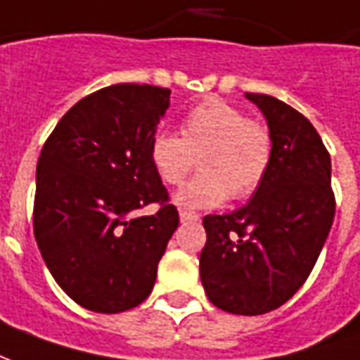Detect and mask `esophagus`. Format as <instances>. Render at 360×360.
Listing matches in <instances>:
<instances>
[{"instance_id":"1","label":"esophagus","mask_w":360,"mask_h":360,"mask_svg":"<svg viewBox=\"0 0 360 360\" xmlns=\"http://www.w3.org/2000/svg\"><path fill=\"white\" fill-rule=\"evenodd\" d=\"M198 219H200V215H198V213H194V212H186V210H182V212H180V221H198Z\"/></svg>"}]
</instances>
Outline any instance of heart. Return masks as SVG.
Here are the masks:
<instances>
[{
  "label": "heart",
  "instance_id": "heart-1",
  "mask_svg": "<svg viewBox=\"0 0 360 360\" xmlns=\"http://www.w3.org/2000/svg\"><path fill=\"white\" fill-rule=\"evenodd\" d=\"M150 165L168 186H180L194 170L200 174L176 194V204L188 210L221 205L229 195H251L269 172L272 139L259 121L221 100H207L180 125V137L158 131L148 148Z\"/></svg>",
  "mask_w": 360,
  "mask_h": 360
}]
</instances>
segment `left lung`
<instances>
[{"label": "left lung", "instance_id": "left-lung-1", "mask_svg": "<svg viewBox=\"0 0 360 360\" xmlns=\"http://www.w3.org/2000/svg\"><path fill=\"white\" fill-rule=\"evenodd\" d=\"M245 96L269 123L272 158L249 204L204 217L200 278L213 306L260 316L306 282L331 229L335 195L331 158L308 119L266 94Z\"/></svg>", "mask_w": 360, "mask_h": 360}]
</instances>
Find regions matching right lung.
<instances>
[{
  "label": "right lung",
  "instance_id": "1",
  "mask_svg": "<svg viewBox=\"0 0 360 360\" xmlns=\"http://www.w3.org/2000/svg\"><path fill=\"white\" fill-rule=\"evenodd\" d=\"M168 105V88H101L64 113L41 150L34 239L52 278L82 308L119 314L153 292L178 227L148 156ZM148 203L159 212L137 218Z\"/></svg>",
  "mask_w": 360,
  "mask_h": 360
}]
</instances>
